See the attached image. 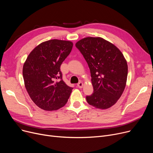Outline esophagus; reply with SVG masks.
<instances>
[{
  "instance_id": "1",
  "label": "esophagus",
  "mask_w": 153,
  "mask_h": 153,
  "mask_svg": "<svg viewBox=\"0 0 153 153\" xmlns=\"http://www.w3.org/2000/svg\"><path fill=\"white\" fill-rule=\"evenodd\" d=\"M77 87H78L79 88H80V89H81V88H82V87H83V83H82V82H79L77 84Z\"/></svg>"
}]
</instances>
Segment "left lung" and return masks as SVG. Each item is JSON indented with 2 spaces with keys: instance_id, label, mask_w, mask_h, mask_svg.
I'll return each instance as SVG.
<instances>
[{
  "instance_id": "1",
  "label": "left lung",
  "mask_w": 153,
  "mask_h": 153,
  "mask_svg": "<svg viewBox=\"0 0 153 153\" xmlns=\"http://www.w3.org/2000/svg\"><path fill=\"white\" fill-rule=\"evenodd\" d=\"M76 47L91 71L94 93L86 96L87 102L97 108H110L121 97L126 85L128 65L123 54L100 37L83 38Z\"/></svg>"
}]
</instances>
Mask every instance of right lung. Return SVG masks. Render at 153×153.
Wrapping results in <instances>:
<instances>
[{"label": "right lung", "instance_id": "add662e5", "mask_svg": "<svg viewBox=\"0 0 153 153\" xmlns=\"http://www.w3.org/2000/svg\"><path fill=\"white\" fill-rule=\"evenodd\" d=\"M72 46L69 41L49 40L37 46L24 63L23 77L26 89L40 108L56 110L68 102L73 88L63 81L60 67Z\"/></svg>", "mask_w": 153, "mask_h": 153}]
</instances>
